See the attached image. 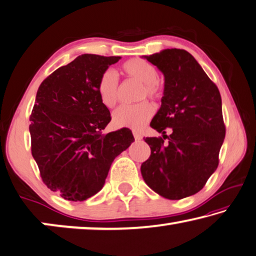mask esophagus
Returning a JSON list of instances; mask_svg holds the SVG:
<instances>
[{
	"label": "esophagus",
	"mask_w": 256,
	"mask_h": 256,
	"mask_svg": "<svg viewBox=\"0 0 256 256\" xmlns=\"http://www.w3.org/2000/svg\"><path fill=\"white\" fill-rule=\"evenodd\" d=\"M132 135H134V137H135V140H142V135H140V132H138V130H135V129H134V130H132Z\"/></svg>",
	"instance_id": "1"
}]
</instances>
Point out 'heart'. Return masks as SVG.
Returning <instances> with one entry per match:
<instances>
[{
	"label": "heart",
	"mask_w": 256,
	"mask_h": 256,
	"mask_svg": "<svg viewBox=\"0 0 256 256\" xmlns=\"http://www.w3.org/2000/svg\"><path fill=\"white\" fill-rule=\"evenodd\" d=\"M124 76L142 82L138 92V100L148 98L158 100L162 93V85L158 79V70L156 66L140 58L126 61L120 68ZM98 98L106 108H113L118 102L119 85L118 79L112 71L108 70L100 74L98 82ZM154 108L150 103L143 100L132 106H122L113 112V124L116 127L140 128L152 118Z\"/></svg>",
	"instance_id": "heart-1"
}]
</instances>
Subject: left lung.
I'll use <instances>...</instances> for the list:
<instances>
[{"label": "left lung", "mask_w": 256, "mask_h": 256, "mask_svg": "<svg viewBox=\"0 0 256 256\" xmlns=\"http://www.w3.org/2000/svg\"><path fill=\"white\" fill-rule=\"evenodd\" d=\"M145 58L164 74V92L150 122L163 137L145 138L150 156L142 163V176L162 198L182 200L202 190L219 164L226 136L220 92L185 50L166 48Z\"/></svg>", "instance_id": "obj_1"}]
</instances>
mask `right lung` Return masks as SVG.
<instances>
[{
	"mask_svg": "<svg viewBox=\"0 0 256 256\" xmlns=\"http://www.w3.org/2000/svg\"><path fill=\"white\" fill-rule=\"evenodd\" d=\"M120 58L82 54L37 90L29 118L32 154L43 182L62 198L82 202L98 192L113 160L135 140L128 128L102 134L111 114L96 86Z\"/></svg>",
	"mask_w": 256,
	"mask_h": 256,
	"instance_id": "1",
	"label": "right lung"
}]
</instances>
